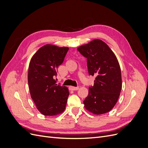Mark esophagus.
Here are the masks:
<instances>
[{"label": "esophagus", "instance_id": "esophagus-1", "mask_svg": "<svg viewBox=\"0 0 148 148\" xmlns=\"http://www.w3.org/2000/svg\"><path fill=\"white\" fill-rule=\"evenodd\" d=\"M71 90L72 91H76V90H78V89H79V87H74V86H70V87Z\"/></svg>", "mask_w": 148, "mask_h": 148}]
</instances>
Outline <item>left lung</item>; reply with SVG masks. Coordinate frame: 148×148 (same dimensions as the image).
Listing matches in <instances>:
<instances>
[{"instance_id": "obj_1", "label": "left lung", "mask_w": 148, "mask_h": 148, "mask_svg": "<svg viewBox=\"0 0 148 148\" xmlns=\"http://www.w3.org/2000/svg\"><path fill=\"white\" fill-rule=\"evenodd\" d=\"M87 58L89 75L96 76L94 86L83 101L89 112L100 115L108 112L117 103L122 89V74L119 61L107 44L99 39L78 47Z\"/></svg>"}]
</instances>
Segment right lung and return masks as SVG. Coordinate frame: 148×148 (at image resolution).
I'll use <instances>...</instances> for the list:
<instances>
[{
	"mask_svg": "<svg viewBox=\"0 0 148 148\" xmlns=\"http://www.w3.org/2000/svg\"><path fill=\"white\" fill-rule=\"evenodd\" d=\"M69 49L47 44L40 47L30 60L28 73L30 95L44 115H58L65 109L69 89L56 84L54 78Z\"/></svg>",
	"mask_w": 148,
	"mask_h": 148,
	"instance_id": "right-lung-1",
	"label": "right lung"
}]
</instances>
